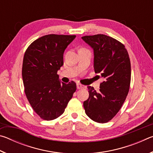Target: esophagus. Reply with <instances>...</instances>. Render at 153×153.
<instances>
[{"label": "esophagus", "instance_id": "obj_1", "mask_svg": "<svg viewBox=\"0 0 153 153\" xmlns=\"http://www.w3.org/2000/svg\"><path fill=\"white\" fill-rule=\"evenodd\" d=\"M84 86H83L82 84H77V89H82V88H84Z\"/></svg>", "mask_w": 153, "mask_h": 153}]
</instances>
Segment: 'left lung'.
<instances>
[{"instance_id": "obj_1", "label": "left lung", "mask_w": 153, "mask_h": 153, "mask_svg": "<svg viewBox=\"0 0 153 153\" xmlns=\"http://www.w3.org/2000/svg\"><path fill=\"white\" fill-rule=\"evenodd\" d=\"M82 38L94 50V69L104 78L98 92L88 86L89 98L84 102L86 115L98 123L115 117L125 101L131 81V63L122 43L104 34Z\"/></svg>"}]
</instances>
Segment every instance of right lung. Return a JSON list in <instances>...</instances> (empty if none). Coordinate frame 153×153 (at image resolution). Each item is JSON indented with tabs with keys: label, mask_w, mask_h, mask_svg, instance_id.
I'll use <instances>...</instances> for the list:
<instances>
[{
	"label": "right lung",
	"mask_w": 153,
	"mask_h": 153,
	"mask_svg": "<svg viewBox=\"0 0 153 153\" xmlns=\"http://www.w3.org/2000/svg\"><path fill=\"white\" fill-rule=\"evenodd\" d=\"M75 35L48 34L31 44L22 65L25 93L33 111L44 120H53L64 113L76 84L61 83L57 71L63 65V53Z\"/></svg>",
	"instance_id": "add662e5"
}]
</instances>
